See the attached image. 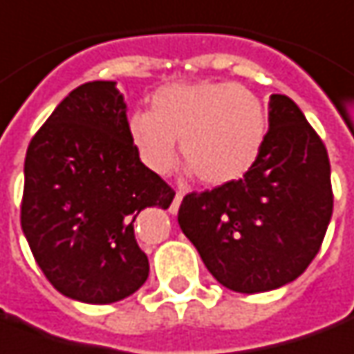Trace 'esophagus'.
Listing matches in <instances>:
<instances>
[{
  "mask_svg": "<svg viewBox=\"0 0 354 354\" xmlns=\"http://www.w3.org/2000/svg\"><path fill=\"white\" fill-rule=\"evenodd\" d=\"M182 199H184L182 192H176V196H174V201H172V205H170V213H172V215H176V213H178V209H180V203H182Z\"/></svg>",
  "mask_w": 354,
  "mask_h": 354,
  "instance_id": "obj_1",
  "label": "esophagus"
}]
</instances>
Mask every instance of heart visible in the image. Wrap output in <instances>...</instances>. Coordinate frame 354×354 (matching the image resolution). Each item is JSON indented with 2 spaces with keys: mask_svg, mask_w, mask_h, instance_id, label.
<instances>
[{
  "mask_svg": "<svg viewBox=\"0 0 354 354\" xmlns=\"http://www.w3.org/2000/svg\"><path fill=\"white\" fill-rule=\"evenodd\" d=\"M256 93L234 83H178L158 88L151 112H136L127 136L153 174H168L180 141L187 172L207 186L236 182L256 165L268 137Z\"/></svg>",
  "mask_w": 354,
  "mask_h": 354,
  "instance_id": "heart-1",
  "label": "heart"
}]
</instances>
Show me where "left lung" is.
Returning a JSON list of instances; mask_svg holds the SVG:
<instances>
[{
    "mask_svg": "<svg viewBox=\"0 0 354 354\" xmlns=\"http://www.w3.org/2000/svg\"><path fill=\"white\" fill-rule=\"evenodd\" d=\"M269 129L256 165L215 189L187 194L178 225L223 287L254 295L304 273L331 211L328 151L302 110L269 96Z\"/></svg>",
    "mask_w": 354,
    "mask_h": 354,
    "instance_id": "obj_1",
    "label": "left lung"
}]
</instances>
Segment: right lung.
Instances as JSON below:
<instances>
[{
	"mask_svg": "<svg viewBox=\"0 0 354 354\" xmlns=\"http://www.w3.org/2000/svg\"><path fill=\"white\" fill-rule=\"evenodd\" d=\"M174 192L141 162L116 81L77 86L26 149L21 227L38 268L64 297L112 304L149 277L133 223Z\"/></svg>",
	"mask_w": 354,
	"mask_h": 354,
	"instance_id": "obj_1",
	"label": "right lung"
}]
</instances>
